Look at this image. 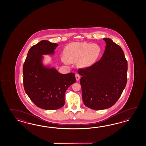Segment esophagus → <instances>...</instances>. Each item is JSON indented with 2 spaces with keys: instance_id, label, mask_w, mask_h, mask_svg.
I'll return each instance as SVG.
<instances>
[{
  "instance_id": "esophagus-1",
  "label": "esophagus",
  "mask_w": 146,
  "mask_h": 146,
  "mask_svg": "<svg viewBox=\"0 0 146 146\" xmlns=\"http://www.w3.org/2000/svg\"><path fill=\"white\" fill-rule=\"evenodd\" d=\"M75 76H76V80H79V79H80V75L77 74H76Z\"/></svg>"
}]
</instances>
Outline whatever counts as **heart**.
Segmentation results:
<instances>
[{"label":"heart","mask_w":146,"mask_h":146,"mask_svg":"<svg viewBox=\"0 0 146 146\" xmlns=\"http://www.w3.org/2000/svg\"><path fill=\"white\" fill-rule=\"evenodd\" d=\"M101 47L97 44L86 42H73L65 47L64 50L62 62H78L81 68H86L92 65L98 58L101 53Z\"/></svg>","instance_id":"obj_1"}]
</instances>
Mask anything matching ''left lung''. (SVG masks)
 Here are the masks:
<instances>
[{
  "mask_svg": "<svg viewBox=\"0 0 146 146\" xmlns=\"http://www.w3.org/2000/svg\"><path fill=\"white\" fill-rule=\"evenodd\" d=\"M106 50L93 65L80 69L84 104L96 110L108 109L117 102L127 83V62L121 47L104 38Z\"/></svg>",
  "mask_w": 146,
  "mask_h": 146,
  "instance_id": "1",
  "label": "left lung"
}]
</instances>
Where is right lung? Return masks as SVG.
I'll use <instances>...</instances> for the list:
<instances>
[{
    "mask_svg": "<svg viewBox=\"0 0 146 146\" xmlns=\"http://www.w3.org/2000/svg\"><path fill=\"white\" fill-rule=\"evenodd\" d=\"M57 46V43L41 40L31 47L23 66L25 91L36 106L44 110L64 106L66 91L76 82L74 73L62 74L44 64L43 55H54Z\"/></svg>",
    "mask_w": 146,
    "mask_h": 146,
    "instance_id": "obj_1",
    "label": "right lung"
}]
</instances>
